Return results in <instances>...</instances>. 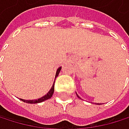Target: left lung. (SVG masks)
<instances>
[{
    "mask_svg": "<svg viewBox=\"0 0 129 129\" xmlns=\"http://www.w3.org/2000/svg\"><path fill=\"white\" fill-rule=\"evenodd\" d=\"M77 97H78V98H80V96H78V94H77Z\"/></svg>",
    "mask_w": 129,
    "mask_h": 129,
    "instance_id": "8db88e82",
    "label": "left lung"
}]
</instances>
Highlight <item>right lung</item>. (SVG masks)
<instances>
[{"label": "right lung", "instance_id": "1", "mask_svg": "<svg viewBox=\"0 0 129 129\" xmlns=\"http://www.w3.org/2000/svg\"><path fill=\"white\" fill-rule=\"evenodd\" d=\"M61 67H59L56 70V77H55V80L56 78L59 76V73L61 70ZM54 84H55V80H54V83L52 84V86L51 87V89L49 90V91L46 93V95H44L43 97L39 98V99H36V100H24V99H20L21 101H24V102H25V103H28V104H38V103H41V102H43V101H45L49 98H52V94H53V93H54Z\"/></svg>", "mask_w": 129, "mask_h": 129}]
</instances>
